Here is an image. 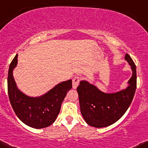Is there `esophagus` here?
I'll return each mask as SVG.
<instances>
[{
	"instance_id": "obj_1",
	"label": "esophagus",
	"mask_w": 148,
	"mask_h": 148,
	"mask_svg": "<svg viewBox=\"0 0 148 148\" xmlns=\"http://www.w3.org/2000/svg\"><path fill=\"white\" fill-rule=\"evenodd\" d=\"M80 81V77L78 76H75L73 79V88H76L77 85H79V83Z\"/></svg>"
}]
</instances>
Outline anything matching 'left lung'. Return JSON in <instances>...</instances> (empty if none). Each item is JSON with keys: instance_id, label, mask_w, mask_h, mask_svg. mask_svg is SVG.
<instances>
[{"instance_id": "8db88e82", "label": "left lung", "mask_w": 148, "mask_h": 148, "mask_svg": "<svg viewBox=\"0 0 148 148\" xmlns=\"http://www.w3.org/2000/svg\"><path fill=\"white\" fill-rule=\"evenodd\" d=\"M125 59L130 64L132 71L129 85L125 90L107 94L87 81L80 82L77 91L80 111L89 125L98 128L110 125L118 121L130 106L137 87L136 65L127 53Z\"/></svg>"}]
</instances>
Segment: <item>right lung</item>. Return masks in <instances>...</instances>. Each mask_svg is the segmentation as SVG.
I'll list each match as a JSON object with an SVG mask.
<instances>
[{
    "mask_svg": "<svg viewBox=\"0 0 148 148\" xmlns=\"http://www.w3.org/2000/svg\"><path fill=\"white\" fill-rule=\"evenodd\" d=\"M17 63L18 54L10 64L8 75V92L12 108L18 118L27 125L36 129L48 127L60 112L64 98L72 88V80L59 83L42 96L30 97L16 87L13 71Z\"/></svg>",
    "mask_w": 148,
    "mask_h": 148,
    "instance_id": "add662e5",
    "label": "right lung"
}]
</instances>
